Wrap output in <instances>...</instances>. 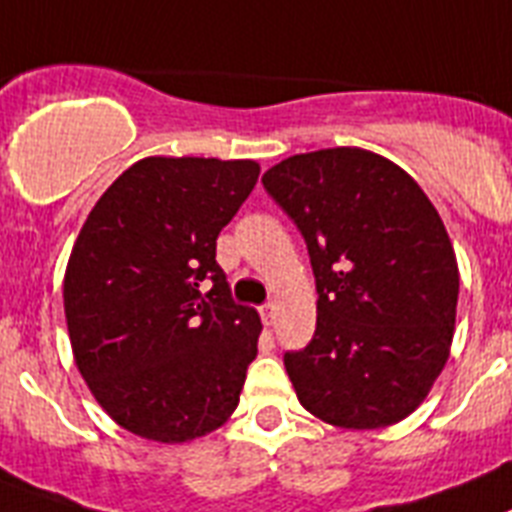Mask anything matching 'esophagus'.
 I'll return each mask as SVG.
<instances>
[{"instance_id":"esophagus-1","label":"esophagus","mask_w":512,"mask_h":512,"mask_svg":"<svg viewBox=\"0 0 512 512\" xmlns=\"http://www.w3.org/2000/svg\"><path fill=\"white\" fill-rule=\"evenodd\" d=\"M259 314H261V322H264V327H272L274 314H277V306H274V303H264V306L259 308Z\"/></svg>"}]
</instances>
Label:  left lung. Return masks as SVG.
<instances>
[{"instance_id":"obj_1","label":"left lung","mask_w":512,"mask_h":512,"mask_svg":"<svg viewBox=\"0 0 512 512\" xmlns=\"http://www.w3.org/2000/svg\"><path fill=\"white\" fill-rule=\"evenodd\" d=\"M306 240L316 332L287 350L306 411L342 429L398 424L432 390L453 342L458 261L408 172L361 149L290 156L261 177Z\"/></svg>"}]
</instances>
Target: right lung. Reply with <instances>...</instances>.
I'll return each mask as SVG.
<instances>
[{
    "label": "right lung",
    "mask_w": 512,
    "mask_h": 512,
    "mask_svg": "<svg viewBox=\"0 0 512 512\" xmlns=\"http://www.w3.org/2000/svg\"><path fill=\"white\" fill-rule=\"evenodd\" d=\"M259 164L149 156L96 201L65 272L75 363L101 408L154 442L204 437L238 408L261 319L232 301L217 238Z\"/></svg>",
    "instance_id": "right-lung-1"
}]
</instances>
